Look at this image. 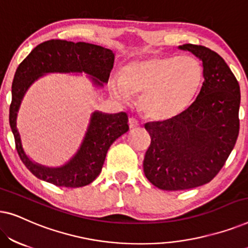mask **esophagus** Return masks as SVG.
<instances>
[{
	"label": "esophagus",
	"mask_w": 248,
	"mask_h": 248,
	"mask_svg": "<svg viewBox=\"0 0 248 248\" xmlns=\"http://www.w3.org/2000/svg\"><path fill=\"white\" fill-rule=\"evenodd\" d=\"M139 125H140V124H139V122H138L137 118L131 117L130 120H128V126H130L131 130H133V128L139 127Z\"/></svg>",
	"instance_id": "1"
}]
</instances>
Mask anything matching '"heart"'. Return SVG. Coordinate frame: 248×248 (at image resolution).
Segmentation results:
<instances>
[{"label":"heart","instance_id":"b5f03b06","mask_svg":"<svg viewBox=\"0 0 248 248\" xmlns=\"http://www.w3.org/2000/svg\"><path fill=\"white\" fill-rule=\"evenodd\" d=\"M204 70L193 56L152 55L126 64L110 82L120 100L142 94L140 107L149 118L169 120L183 113L201 89Z\"/></svg>","mask_w":248,"mask_h":248}]
</instances>
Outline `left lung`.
<instances>
[{"instance_id": "obj_1", "label": "left lung", "mask_w": 248, "mask_h": 248, "mask_svg": "<svg viewBox=\"0 0 248 248\" xmlns=\"http://www.w3.org/2000/svg\"><path fill=\"white\" fill-rule=\"evenodd\" d=\"M202 61L204 81L191 106L177 116L144 125L151 137L143 171L164 191L194 188L211 182L235 147L239 133L238 81L219 54L185 44Z\"/></svg>"}]
</instances>
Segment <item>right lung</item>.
Listing matches in <instances>:
<instances>
[{"instance_id":"add662e5","label":"right lung","mask_w":248,"mask_h":248,"mask_svg":"<svg viewBox=\"0 0 248 248\" xmlns=\"http://www.w3.org/2000/svg\"><path fill=\"white\" fill-rule=\"evenodd\" d=\"M113 50L89 43L52 39L39 44L20 63L12 82L10 126L16 148L23 164L37 178L62 187H82L97 178L108 149L128 131L126 113L105 114L93 111L86 135L77 154L60 167H46L32 161L23 150L16 127L21 101L30 86L47 73H86L93 86L103 88L114 66Z\"/></svg>"}]
</instances>
